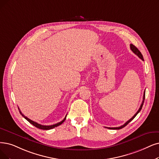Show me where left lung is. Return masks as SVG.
<instances>
[{"label":"left lung","instance_id":"8db88e82","mask_svg":"<svg viewBox=\"0 0 159 159\" xmlns=\"http://www.w3.org/2000/svg\"><path fill=\"white\" fill-rule=\"evenodd\" d=\"M130 49L132 50V52L134 53V54H136L139 58H140L142 61H143V55H142V54L141 53V52H139V49L135 46H134L133 45V44H130ZM145 91H144V93H143V101H142V104H141V106H140V107H139V110H138V111L135 113V115L133 116L131 119H130L128 121H126L123 125H122V126H119V127H106V128H107V129H113V130H119V129H123V127H125V126H126L127 125L131 120L134 119L136 116H137V114L141 111V110H142V106H143V102H144V100H145Z\"/></svg>","mask_w":159,"mask_h":159}]
</instances>
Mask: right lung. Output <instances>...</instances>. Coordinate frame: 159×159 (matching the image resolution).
<instances>
[{"instance_id":"right-lung-1","label":"right lung","mask_w":159,"mask_h":159,"mask_svg":"<svg viewBox=\"0 0 159 159\" xmlns=\"http://www.w3.org/2000/svg\"><path fill=\"white\" fill-rule=\"evenodd\" d=\"M20 113H21V115L22 116H23V117H24L25 119H27L30 124L34 125V126H36V127L39 128V129H42V130H50V129H52L56 127V126H58L61 125L63 122L65 121V119H66V116H67V115H66V116H65V117L64 118V119H63L62 120H61V122H59V123H56V124H55V125H48V126H47V125H40V124L37 123L36 122H34V121H33V120H30V119L27 118V117H25V116L23 115V114L21 112L20 110Z\"/></svg>"}]
</instances>
